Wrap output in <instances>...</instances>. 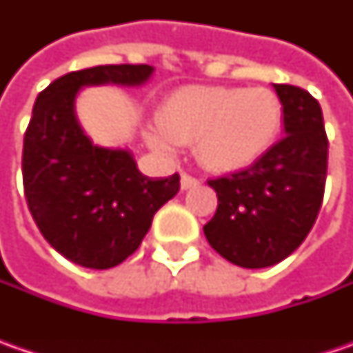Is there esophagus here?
<instances>
[{"label":"esophagus","instance_id":"obj_1","mask_svg":"<svg viewBox=\"0 0 353 353\" xmlns=\"http://www.w3.org/2000/svg\"><path fill=\"white\" fill-rule=\"evenodd\" d=\"M198 183H200V181H198L196 176H192V174H186V172L181 174V188H183V190H188V188L196 186Z\"/></svg>","mask_w":353,"mask_h":353}]
</instances>
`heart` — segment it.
Masks as SVG:
<instances>
[{
	"label": "heart",
	"mask_w": 353,
	"mask_h": 353,
	"mask_svg": "<svg viewBox=\"0 0 353 353\" xmlns=\"http://www.w3.org/2000/svg\"><path fill=\"white\" fill-rule=\"evenodd\" d=\"M283 103L269 88L190 86L176 90L159 110L149 143L165 153L196 143L198 161L212 170L243 169L275 143Z\"/></svg>",
	"instance_id": "obj_1"
}]
</instances>
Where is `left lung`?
Returning a JSON list of instances; mask_svg holds the SVG:
<instances>
[{
	"instance_id": "obj_1",
	"label": "left lung",
	"mask_w": 353,
	"mask_h": 353,
	"mask_svg": "<svg viewBox=\"0 0 353 353\" xmlns=\"http://www.w3.org/2000/svg\"><path fill=\"white\" fill-rule=\"evenodd\" d=\"M285 137L251 167L208 181L218 208L204 236L230 263L261 269L296 250L316 222L328 170L320 103L299 86L273 84Z\"/></svg>"
}]
</instances>
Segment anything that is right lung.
<instances>
[{
    "instance_id": "add662e5",
    "label": "right lung",
    "mask_w": 353,
    "mask_h": 353,
    "mask_svg": "<svg viewBox=\"0 0 353 353\" xmlns=\"http://www.w3.org/2000/svg\"><path fill=\"white\" fill-rule=\"evenodd\" d=\"M149 64H105L57 78L37 96L23 139V190L48 243L88 269H110L141 245L155 212L181 188V176L149 179L125 149L98 147L74 114L82 86H139Z\"/></svg>"
}]
</instances>
